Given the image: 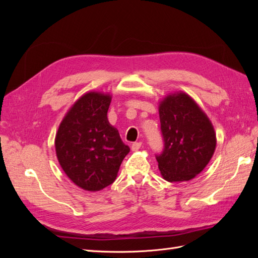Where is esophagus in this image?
<instances>
[{
  "instance_id": "esophagus-1",
  "label": "esophagus",
  "mask_w": 258,
  "mask_h": 258,
  "mask_svg": "<svg viewBox=\"0 0 258 258\" xmlns=\"http://www.w3.org/2000/svg\"><path fill=\"white\" fill-rule=\"evenodd\" d=\"M141 145H142V143H141V142H135V143H132V145H131V150L134 151V152H137V151H139V150H140V147H141Z\"/></svg>"
}]
</instances>
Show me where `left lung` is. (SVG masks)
I'll use <instances>...</instances> for the list:
<instances>
[{
    "label": "left lung",
    "instance_id": "left-lung-1",
    "mask_svg": "<svg viewBox=\"0 0 258 258\" xmlns=\"http://www.w3.org/2000/svg\"><path fill=\"white\" fill-rule=\"evenodd\" d=\"M159 118L163 151L156 159L160 173L168 182L189 181L207 167L214 154L213 124L183 91L160 101Z\"/></svg>",
    "mask_w": 258,
    "mask_h": 258
}]
</instances>
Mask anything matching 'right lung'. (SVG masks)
I'll return each instance as SVG.
<instances>
[{"label": "right lung", "instance_id": "add662e5", "mask_svg": "<svg viewBox=\"0 0 258 258\" xmlns=\"http://www.w3.org/2000/svg\"><path fill=\"white\" fill-rule=\"evenodd\" d=\"M110 93L89 91L70 108L58 128L54 147L62 170L88 191L111 185L130 152L107 120Z\"/></svg>", "mask_w": 258, "mask_h": 258}]
</instances>
